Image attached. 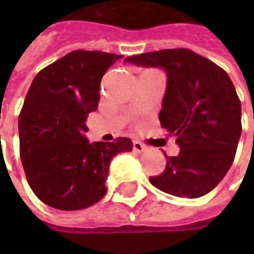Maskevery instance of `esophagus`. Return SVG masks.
I'll return each mask as SVG.
<instances>
[{
    "mask_svg": "<svg viewBox=\"0 0 254 254\" xmlns=\"http://www.w3.org/2000/svg\"><path fill=\"white\" fill-rule=\"evenodd\" d=\"M133 149L140 154V152H144L147 148H145V145H144L143 143H140V141H137V140H134V141H133Z\"/></svg>",
    "mask_w": 254,
    "mask_h": 254,
    "instance_id": "1",
    "label": "esophagus"
}]
</instances>
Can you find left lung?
Listing matches in <instances>:
<instances>
[{"label": "left lung", "mask_w": 254, "mask_h": 254, "mask_svg": "<svg viewBox=\"0 0 254 254\" xmlns=\"http://www.w3.org/2000/svg\"><path fill=\"white\" fill-rule=\"evenodd\" d=\"M163 67L167 76L160 125L177 137L180 154L149 182L162 191L197 198L223 180L233 165L242 125L241 102L229 74L189 49H165L125 58Z\"/></svg>", "instance_id": "1"}]
</instances>
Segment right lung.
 <instances>
[{"instance_id": "obj_1", "label": "right lung", "mask_w": 254, "mask_h": 254, "mask_svg": "<svg viewBox=\"0 0 254 254\" xmlns=\"http://www.w3.org/2000/svg\"><path fill=\"white\" fill-rule=\"evenodd\" d=\"M122 56L74 50L42 69L19 116L20 159L35 196L49 207L77 211L107 191L111 159L132 151V140L89 143L84 133L98 109L100 81Z\"/></svg>"}]
</instances>
